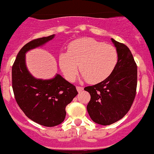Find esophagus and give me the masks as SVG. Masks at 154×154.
Segmentation results:
<instances>
[{"label":"esophagus","mask_w":154,"mask_h":154,"mask_svg":"<svg viewBox=\"0 0 154 154\" xmlns=\"http://www.w3.org/2000/svg\"><path fill=\"white\" fill-rule=\"evenodd\" d=\"M76 88H77V91H78L79 93L81 92V91L84 90V87H76Z\"/></svg>","instance_id":"obj_1"}]
</instances>
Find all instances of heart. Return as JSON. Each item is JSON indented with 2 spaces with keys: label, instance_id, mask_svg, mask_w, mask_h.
I'll return each instance as SVG.
<instances>
[{
  "label": "heart",
  "instance_id": "1",
  "mask_svg": "<svg viewBox=\"0 0 154 154\" xmlns=\"http://www.w3.org/2000/svg\"><path fill=\"white\" fill-rule=\"evenodd\" d=\"M118 63V52L110 44L91 37L71 41L67 52H62L58 63L65 78L74 81L80 70L81 77L91 84H97L110 76Z\"/></svg>",
  "mask_w": 154,
  "mask_h": 154
}]
</instances>
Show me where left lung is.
Segmentation results:
<instances>
[{"label":"left lung","instance_id":"8db88e82","mask_svg":"<svg viewBox=\"0 0 154 154\" xmlns=\"http://www.w3.org/2000/svg\"><path fill=\"white\" fill-rule=\"evenodd\" d=\"M111 41L118 52V63L110 76L102 82L84 88L91 94L87 106L91 120L110 125L125 116L131 109L137 84V67L125 44Z\"/></svg>","mask_w":154,"mask_h":154}]
</instances>
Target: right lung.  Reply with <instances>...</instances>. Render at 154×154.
I'll use <instances>...</instances> for the list:
<instances>
[{
    "instance_id": "1",
    "label": "right lung",
    "mask_w": 154,
    "mask_h": 154,
    "mask_svg": "<svg viewBox=\"0 0 154 154\" xmlns=\"http://www.w3.org/2000/svg\"><path fill=\"white\" fill-rule=\"evenodd\" d=\"M54 34L31 41L19 51L12 67V87L17 103L28 118L45 127L59 125L66 117L65 108L77 95L75 86L60 74L43 80L34 77L26 65V54L43 46Z\"/></svg>"
}]
</instances>
